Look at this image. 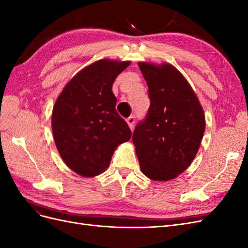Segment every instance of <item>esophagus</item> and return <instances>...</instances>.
Wrapping results in <instances>:
<instances>
[{
    "label": "esophagus",
    "instance_id": "obj_1",
    "mask_svg": "<svg viewBox=\"0 0 248 248\" xmlns=\"http://www.w3.org/2000/svg\"><path fill=\"white\" fill-rule=\"evenodd\" d=\"M126 122H127V124H128V126L130 127V129H133L134 123H136V118H134L133 116H131V117H129V118H127Z\"/></svg>",
    "mask_w": 248,
    "mask_h": 248
}]
</instances>
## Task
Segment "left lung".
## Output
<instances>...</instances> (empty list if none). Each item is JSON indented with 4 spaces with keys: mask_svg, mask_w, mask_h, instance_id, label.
<instances>
[{
    "mask_svg": "<svg viewBox=\"0 0 248 248\" xmlns=\"http://www.w3.org/2000/svg\"><path fill=\"white\" fill-rule=\"evenodd\" d=\"M139 67L148 85L150 107L132 141L141 171L155 181L176 178L190 166L205 132L204 111L175 67L145 62Z\"/></svg>",
    "mask_w": 248,
    "mask_h": 248,
    "instance_id": "8db88e82",
    "label": "left lung"
}]
</instances>
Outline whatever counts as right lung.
<instances>
[{
    "label": "right lung",
    "instance_id": "obj_1",
    "mask_svg": "<svg viewBox=\"0 0 248 248\" xmlns=\"http://www.w3.org/2000/svg\"><path fill=\"white\" fill-rule=\"evenodd\" d=\"M129 64L109 60L93 63L67 84L56 101L51 117L56 146L64 162L80 176L101 174L116 148L131 138L111 91Z\"/></svg>",
    "mask_w": 248,
    "mask_h": 248
}]
</instances>
